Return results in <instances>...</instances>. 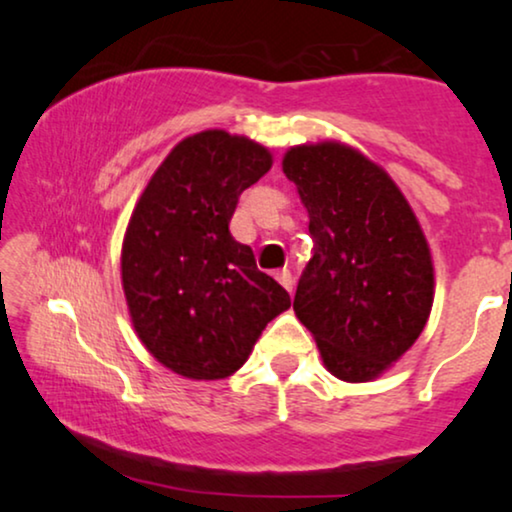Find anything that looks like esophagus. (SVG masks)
<instances>
[{"label":"esophagus","instance_id":"esophagus-1","mask_svg":"<svg viewBox=\"0 0 512 512\" xmlns=\"http://www.w3.org/2000/svg\"><path fill=\"white\" fill-rule=\"evenodd\" d=\"M275 277H277V282L282 284L286 291H289V293L293 291V284H296V282H293L291 270H286V268H284V270H277V272H275Z\"/></svg>","mask_w":512,"mask_h":512}]
</instances>
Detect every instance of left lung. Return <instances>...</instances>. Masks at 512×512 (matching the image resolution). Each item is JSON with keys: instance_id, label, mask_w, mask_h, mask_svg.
I'll return each mask as SVG.
<instances>
[{"instance_id": "left-lung-1", "label": "left lung", "mask_w": 512, "mask_h": 512, "mask_svg": "<svg viewBox=\"0 0 512 512\" xmlns=\"http://www.w3.org/2000/svg\"><path fill=\"white\" fill-rule=\"evenodd\" d=\"M284 174L310 214L314 256L293 310L347 382L373 380L415 345L433 303V265L408 200L349 146H293Z\"/></svg>"}]
</instances>
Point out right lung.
Returning a JSON list of instances; mask_svg holds the SVG:
<instances>
[{
  "mask_svg": "<svg viewBox=\"0 0 512 512\" xmlns=\"http://www.w3.org/2000/svg\"><path fill=\"white\" fill-rule=\"evenodd\" d=\"M268 149L205 130L174 146L144 188L123 242V291L146 349L174 373L221 380L247 361L284 286L230 235L244 188L270 170Z\"/></svg>",
  "mask_w": 512,
  "mask_h": 512,
  "instance_id": "1",
  "label": "right lung"
}]
</instances>
